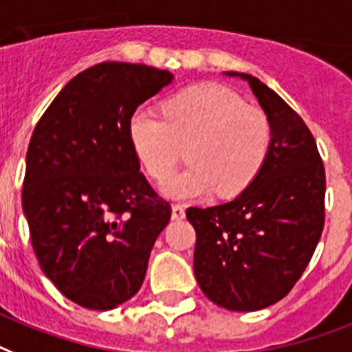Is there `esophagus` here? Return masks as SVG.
I'll use <instances>...</instances> for the list:
<instances>
[{"label":"esophagus","instance_id":"34e87169","mask_svg":"<svg viewBox=\"0 0 352 352\" xmlns=\"http://www.w3.org/2000/svg\"><path fill=\"white\" fill-rule=\"evenodd\" d=\"M185 217V207L182 204H174L173 206V219L182 220Z\"/></svg>","mask_w":352,"mask_h":352}]
</instances>
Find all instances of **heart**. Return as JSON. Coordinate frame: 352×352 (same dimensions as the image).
<instances>
[{
    "instance_id": "b5f03b06",
    "label": "heart",
    "mask_w": 352,
    "mask_h": 352,
    "mask_svg": "<svg viewBox=\"0 0 352 352\" xmlns=\"http://www.w3.org/2000/svg\"><path fill=\"white\" fill-rule=\"evenodd\" d=\"M128 138L141 165L154 179L176 167L182 146L189 165L163 184L173 198H196L217 190L233 196L252 184L263 168L272 141L268 116L246 104L220 84H196L163 102V117L135 110Z\"/></svg>"
}]
</instances>
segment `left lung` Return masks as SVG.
Masks as SVG:
<instances>
[{"label": "left lung", "mask_w": 352, "mask_h": 352, "mask_svg": "<svg viewBox=\"0 0 352 352\" xmlns=\"http://www.w3.org/2000/svg\"><path fill=\"white\" fill-rule=\"evenodd\" d=\"M241 77L272 126L266 162L235 200L185 214L196 231L201 292L222 309L253 312L285 298L314 255L325 224V167L303 119L258 78Z\"/></svg>", "instance_id": "obj_1"}]
</instances>
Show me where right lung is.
I'll use <instances>...</instances> for the list:
<instances>
[{
	"label": "right lung",
	"instance_id": "obj_1",
	"mask_svg": "<svg viewBox=\"0 0 352 352\" xmlns=\"http://www.w3.org/2000/svg\"><path fill=\"white\" fill-rule=\"evenodd\" d=\"M170 80L145 64L88 67L31 135L21 201L32 250L54 287L84 309H116L139 292L170 220L128 138L130 116Z\"/></svg>",
	"mask_w": 352,
	"mask_h": 352
}]
</instances>
